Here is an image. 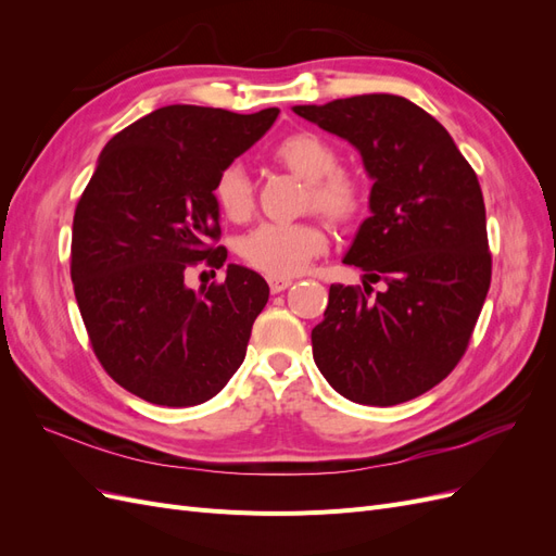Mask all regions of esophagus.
<instances>
[{"instance_id": "esophagus-1", "label": "esophagus", "mask_w": 556, "mask_h": 556, "mask_svg": "<svg viewBox=\"0 0 556 556\" xmlns=\"http://www.w3.org/2000/svg\"><path fill=\"white\" fill-rule=\"evenodd\" d=\"M292 285V280L290 278H268V288H271V292L274 294H278V292H285Z\"/></svg>"}]
</instances>
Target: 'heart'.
<instances>
[{
	"instance_id": "1",
	"label": "heart",
	"mask_w": 556,
	"mask_h": 556,
	"mask_svg": "<svg viewBox=\"0 0 556 556\" xmlns=\"http://www.w3.org/2000/svg\"><path fill=\"white\" fill-rule=\"evenodd\" d=\"M274 157L285 169L308 182V204L333 223H348L364 204L362 182L339 169L336 148L315 131H296L285 137ZM217 206L233 223H243L255 208V188L243 164H229L213 185ZM327 233L315 223H262L248 231L239 243L243 262L268 278H292L304 271L308 262L323 255Z\"/></svg>"
}]
</instances>
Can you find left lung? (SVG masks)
I'll list each match as a JSON object with an SVG mask.
<instances>
[{
	"instance_id": "left-lung-1",
	"label": "left lung",
	"mask_w": 556,
	"mask_h": 556,
	"mask_svg": "<svg viewBox=\"0 0 556 556\" xmlns=\"http://www.w3.org/2000/svg\"><path fill=\"white\" fill-rule=\"evenodd\" d=\"M355 146L374 180L371 215L343 264L382 280L371 296L331 285L313 359L341 396L396 406L429 392L464 357L492 280L484 201L476 172L447 129L396 94L294 106Z\"/></svg>"
}]
</instances>
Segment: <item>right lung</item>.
<instances>
[{"mask_svg":"<svg viewBox=\"0 0 556 556\" xmlns=\"http://www.w3.org/2000/svg\"><path fill=\"white\" fill-rule=\"evenodd\" d=\"M278 109L231 113L174 104L106 143L72 233V280L97 359L143 401L188 408L213 399L245 359L266 280L227 264L225 282L188 288L190 268H220L217 174L257 143Z\"/></svg>","mask_w":556,"mask_h":556,"instance_id":"add662e5","label":"right lung"}]
</instances>
